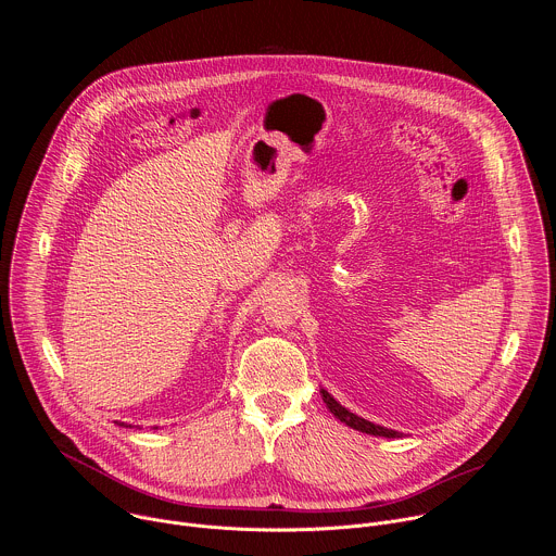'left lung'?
Listing matches in <instances>:
<instances>
[{
	"label": "left lung",
	"mask_w": 556,
	"mask_h": 556,
	"mask_svg": "<svg viewBox=\"0 0 556 556\" xmlns=\"http://www.w3.org/2000/svg\"><path fill=\"white\" fill-rule=\"evenodd\" d=\"M321 395H324V403L328 405V409H330V412H332L341 422H345L348 427H352V429H356V431H361V433L376 435V438H401V433H399V431L387 429V427H380V425H374V422H369V420H365V418H361V416L352 414V412H350V409H345L339 401H334V395H332V393H328L326 389H321Z\"/></svg>",
	"instance_id": "8db88e82"
}]
</instances>
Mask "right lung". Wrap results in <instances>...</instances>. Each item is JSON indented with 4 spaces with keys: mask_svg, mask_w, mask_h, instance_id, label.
<instances>
[{
    "mask_svg": "<svg viewBox=\"0 0 556 556\" xmlns=\"http://www.w3.org/2000/svg\"><path fill=\"white\" fill-rule=\"evenodd\" d=\"M118 425H121V427H129V429H131V425H125V422H118Z\"/></svg>",
    "mask_w": 556,
    "mask_h": 556,
    "instance_id": "1",
    "label": "right lung"
}]
</instances>
